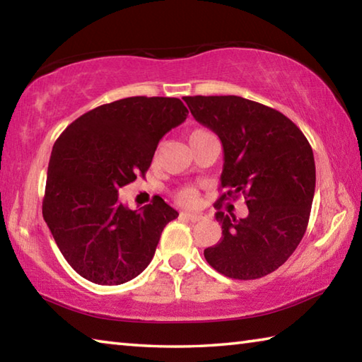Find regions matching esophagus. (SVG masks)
<instances>
[{
	"label": "esophagus",
	"instance_id": "1",
	"mask_svg": "<svg viewBox=\"0 0 362 362\" xmlns=\"http://www.w3.org/2000/svg\"><path fill=\"white\" fill-rule=\"evenodd\" d=\"M183 217L189 220V222H203V220L207 218L203 212H185Z\"/></svg>",
	"mask_w": 362,
	"mask_h": 362
}]
</instances>
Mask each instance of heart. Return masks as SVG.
Returning <instances> with one entry per match:
<instances>
[{"mask_svg":"<svg viewBox=\"0 0 362 362\" xmlns=\"http://www.w3.org/2000/svg\"><path fill=\"white\" fill-rule=\"evenodd\" d=\"M203 134H207V131L196 129V131H193L192 134H189V140L194 139V137L203 136ZM177 199H179L182 204H193L194 201H196V194H194L193 189H189V188H183V189H180L179 193H177Z\"/></svg>","mask_w":362,"mask_h":362,"instance_id":"b5f03b06","label":"heart"}]
</instances>
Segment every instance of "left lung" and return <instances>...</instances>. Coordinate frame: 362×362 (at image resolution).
<instances>
[{"label": "left lung", "mask_w": 362, "mask_h": 362, "mask_svg": "<svg viewBox=\"0 0 362 362\" xmlns=\"http://www.w3.org/2000/svg\"><path fill=\"white\" fill-rule=\"evenodd\" d=\"M193 118L223 146L216 203L222 240L204 249L209 265L233 279H259L278 269L302 241L313 204L316 168L303 132L281 112L238 95L183 97ZM245 196L247 218L221 212Z\"/></svg>", "instance_id": "8db88e82"}]
</instances>
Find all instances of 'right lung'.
<instances>
[{
    "label": "right lung",
    "instance_id": "1",
    "mask_svg": "<svg viewBox=\"0 0 362 362\" xmlns=\"http://www.w3.org/2000/svg\"><path fill=\"white\" fill-rule=\"evenodd\" d=\"M187 116L175 97H127L79 116L54 144L42 217L65 260L90 283L139 276L179 217L163 198L132 211L118 189L148 170L159 140Z\"/></svg>",
    "mask_w": 362,
    "mask_h": 362
}]
</instances>
